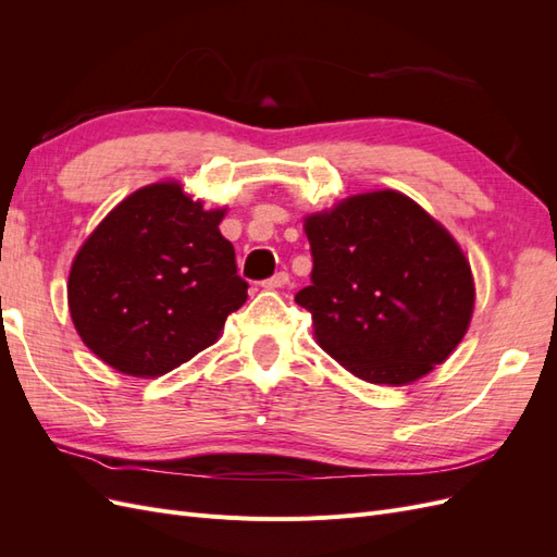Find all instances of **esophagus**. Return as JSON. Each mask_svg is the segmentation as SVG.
<instances>
[{
  "label": "esophagus",
  "instance_id": "1",
  "mask_svg": "<svg viewBox=\"0 0 557 557\" xmlns=\"http://www.w3.org/2000/svg\"><path fill=\"white\" fill-rule=\"evenodd\" d=\"M290 283V276H288V272H276L272 278H267L264 283H262V288H267V290H278V288H285V285Z\"/></svg>",
  "mask_w": 557,
  "mask_h": 557
}]
</instances>
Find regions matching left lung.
<instances>
[{
	"label": "left lung",
	"instance_id": "left-lung-1",
	"mask_svg": "<svg viewBox=\"0 0 557 557\" xmlns=\"http://www.w3.org/2000/svg\"><path fill=\"white\" fill-rule=\"evenodd\" d=\"M311 285L295 295L320 348L369 383L407 385L462 342L474 278L458 242L397 190L307 215Z\"/></svg>",
	"mask_w": 557,
	"mask_h": 557
}]
</instances>
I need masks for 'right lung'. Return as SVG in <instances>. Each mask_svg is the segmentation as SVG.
Here are the masks:
<instances>
[{
  "label": "right lung",
  "instance_id": "1",
  "mask_svg": "<svg viewBox=\"0 0 557 557\" xmlns=\"http://www.w3.org/2000/svg\"><path fill=\"white\" fill-rule=\"evenodd\" d=\"M225 211H205L181 183H153L117 205L74 258L66 297L99 360L153 379L195 358L248 297Z\"/></svg>",
  "mask_w": 557,
  "mask_h": 557
}]
</instances>
